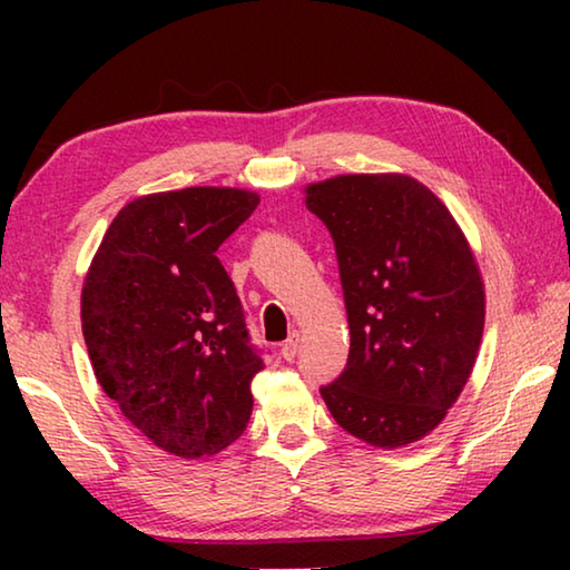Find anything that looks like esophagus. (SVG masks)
<instances>
[{"label": "esophagus", "instance_id": "1", "mask_svg": "<svg viewBox=\"0 0 570 570\" xmlns=\"http://www.w3.org/2000/svg\"><path fill=\"white\" fill-rule=\"evenodd\" d=\"M298 332H294L292 336H288V340L282 344V356L286 362H294L296 360V354H298Z\"/></svg>", "mask_w": 570, "mask_h": 570}]
</instances>
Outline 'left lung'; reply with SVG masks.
<instances>
[{"mask_svg": "<svg viewBox=\"0 0 570 570\" xmlns=\"http://www.w3.org/2000/svg\"><path fill=\"white\" fill-rule=\"evenodd\" d=\"M330 228L350 322L344 372L322 384L350 435L400 448L428 435L460 397L485 324L465 236L410 176H340L306 188Z\"/></svg>", "mask_w": 570, "mask_h": 570, "instance_id": "1", "label": "left lung"}]
</instances>
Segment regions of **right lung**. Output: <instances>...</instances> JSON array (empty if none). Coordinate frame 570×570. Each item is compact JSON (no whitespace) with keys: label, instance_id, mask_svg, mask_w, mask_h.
<instances>
[{"label":"right lung","instance_id":"1","mask_svg":"<svg viewBox=\"0 0 570 570\" xmlns=\"http://www.w3.org/2000/svg\"><path fill=\"white\" fill-rule=\"evenodd\" d=\"M258 196L183 188L125 206L82 286V334L100 387L142 435L204 458L246 430L264 354L216 250Z\"/></svg>","mask_w":570,"mask_h":570}]
</instances>
